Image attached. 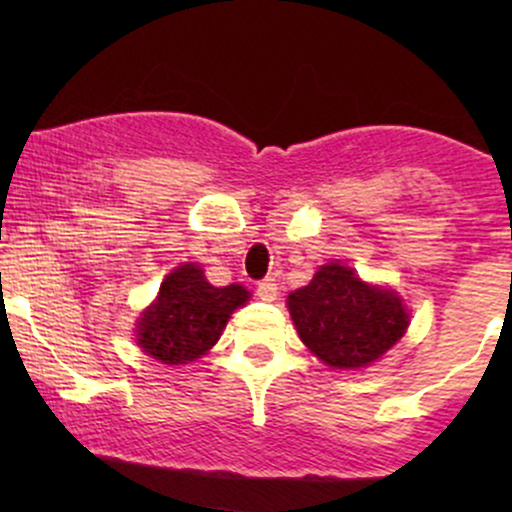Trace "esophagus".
I'll return each mask as SVG.
<instances>
[{
    "label": "esophagus",
    "mask_w": 512,
    "mask_h": 512,
    "mask_svg": "<svg viewBox=\"0 0 512 512\" xmlns=\"http://www.w3.org/2000/svg\"><path fill=\"white\" fill-rule=\"evenodd\" d=\"M276 293H279V284H276V279H272V276L257 281V296H260L262 301H274Z\"/></svg>",
    "instance_id": "obj_1"
}]
</instances>
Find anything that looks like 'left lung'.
I'll use <instances>...</instances> for the list:
<instances>
[{
	"instance_id": "1",
	"label": "left lung",
	"mask_w": 512,
	"mask_h": 512,
	"mask_svg": "<svg viewBox=\"0 0 512 512\" xmlns=\"http://www.w3.org/2000/svg\"><path fill=\"white\" fill-rule=\"evenodd\" d=\"M289 310L303 344L332 368L373 363L409 325L392 291L363 284L354 269L325 264L308 286L289 296Z\"/></svg>"
}]
</instances>
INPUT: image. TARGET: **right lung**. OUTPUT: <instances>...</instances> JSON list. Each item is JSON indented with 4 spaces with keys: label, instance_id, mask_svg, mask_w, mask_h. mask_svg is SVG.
<instances>
[{
    "label": "right lung",
    "instance_id": "1",
    "mask_svg": "<svg viewBox=\"0 0 512 512\" xmlns=\"http://www.w3.org/2000/svg\"><path fill=\"white\" fill-rule=\"evenodd\" d=\"M248 301L243 286H211L195 264L166 276L158 301L139 320V344L168 366L195 361L221 337L228 317Z\"/></svg>",
    "mask_w": 512,
    "mask_h": 512
}]
</instances>
